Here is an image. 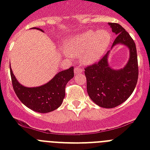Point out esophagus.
Returning <instances> with one entry per match:
<instances>
[{"label":"esophagus","mask_w":150,"mask_h":150,"mask_svg":"<svg viewBox=\"0 0 150 150\" xmlns=\"http://www.w3.org/2000/svg\"><path fill=\"white\" fill-rule=\"evenodd\" d=\"M83 72V69L79 67H75V73H82Z\"/></svg>","instance_id":"1"}]
</instances>
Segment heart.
Here are the masks:
<instances>
[{
    "label": "heart",
    "mask_w": 150,
    "mask_h": 150,
    "mask_svg": "<svg viewBox=\"0 0 150 150\" xmlns=\"http://www.w3.org/2000/svg\"><path fill=\"white\" fill-rule=\"evenodd\" d=\"M111 40V33L108 30H88L67 40L64 47L70 56L77 57L81 54L82 61L90 64L104 54Z\"/></svg>",
    "instance_id": "b5f03b06"
}]
</instances>
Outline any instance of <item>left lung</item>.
I'll list each match as a JSON object with an SVG mask.
<instances>
[{"label": "left lung", "mask_w": 150, "mask_h": 150, "mask_svg": "<svg viewBox=\"0 0 150 150\" xmlns=\"http://www.w3.org/2000/svg\"><path fill=\"white\" fill-rule=\"evenodd\" d=\"M117 35L112 47L117 44L128 47L130 57L123 68L114 69L108 64L110 51L99 62L85 68L87 93L96 104L104 108L114 107L124 103L134 91L139 76L137 51L130 35L118 23H108Z\"/></svg>", "instance_id": "8db88e82"}]
</instances>
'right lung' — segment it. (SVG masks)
I'll use <instances>...</instances> for the list:
<instances>
[{"instance_id":"add662e5","label":"right lung","mask_w":150,"mask_h":150,"mask_svg":"<svg viewBox=\"0 0 150 150\" xmlns=\"http://www.w3.org/2000/svg\"><path fill=\"white\" fill-rule=\"evenodd\" d=\"M43 32L39 28L33 27ZM13 89L18 98L29 109L39 113H49L57 109L65 96V86L74 77V68L59 71L50 81L38 87H25L18 82L10 68Z\"/></svg>"}]
</instances>
